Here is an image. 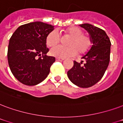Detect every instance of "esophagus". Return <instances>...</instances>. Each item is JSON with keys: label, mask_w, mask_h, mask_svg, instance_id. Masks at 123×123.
Here are the masks:
<instances>
[{"label": "esophagus", "mask_w": 123, "mask_h": 123, "mask_svg": "<svg viewBox=\"0 0 123 123\" xmlns=\"http://www.w3.org/2000/svg\"><path fill=\"white\" fill-rule=\"evenodd\" d=\"M65 59L63 58H56V61H63Z\"/></svg>", "instance_id": "1"}]
</instances>
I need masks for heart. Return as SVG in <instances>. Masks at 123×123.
Here are the masks:
<instances>
[{
  "mask_svg": "<svg viewBox=\"0 0 123 123\" xmlns=\"http://www.w3.org/2000/svg\"><path fill=\"white\" fill-rule=\"evenodd\" d=\"M64 34L70 37L67 42L68 47L58 45L60 42V35L56 30L49 33L45 39L46 44L49 47H54L51 49L50 53L53 56L58 58H67L74 56L78 53L85 55L88 53L92 45V39L88 35L83 34V31L77 27H70L64 31Z\"/></svg>",
  "mask_w": 123,
  "mask_h": 123,
  "instance_id": "b5f03b06",
  "label": "heart"
}]
</instances>
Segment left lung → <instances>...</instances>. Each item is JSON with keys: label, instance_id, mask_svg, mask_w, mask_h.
<instances>
[{"label": "left lung", "instance_id": "1", "mask_svg": "<svg viewBox=\"0 0 123 123\" xmlns=\"http://www.w3.org/2000/svg\"><path fill=\"white\" fill-rule=\"evenodd\" d=\"M90 34L93 43L90 51L67 72L71 82L81 88L93 86L102 78L110 62L111 42L105 31L89 24L80 25Z\"/></svg>", "mask_w": 123, "mask_h": 123}]
</instances>
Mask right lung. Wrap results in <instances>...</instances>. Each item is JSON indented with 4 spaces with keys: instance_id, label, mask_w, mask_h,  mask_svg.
I'll return each instance as SVG.
<instances>
[{
    "instance_id": "right-lung-1",
    "label": "right lung",
    "mask_w": 123,
    "mask_h": 123,
    "mask_svg": "<svg viewBox=\"0 0 123 123\" xmlns=\"http://www.w3.org/2000/svg\"><path fill=\"white\" fill-rule=\"evenodd\" d=\"M54 27L41 22L20 25L10 38L7 60L13 76L22 84L33 86L46 78L55 58L48 56L45 39Z\"/></svg>"
}]
</instances>
